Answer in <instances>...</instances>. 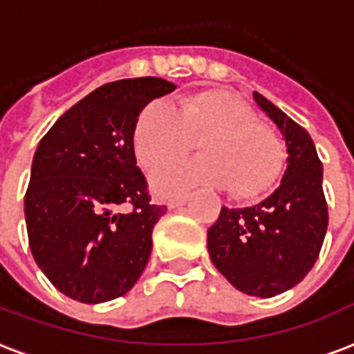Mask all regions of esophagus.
<instances>
[{
	"label": "esophagus",
	"instance_id": "esophagus-1",
	"mask_svg": "<svg viewBox=\"0 0 354 354\" xmlns=\"http://www.w3.org/2000/svg\"><path fill=\"white\" fill-rule=\"evenodd\" d=\"M187 201H189V195L174 196V198H169V201H167V207H169V209H174V207L183 206Z\"/></svg>",
	"mask_w": 354,
	"mask_h": 354
}]
</instances>
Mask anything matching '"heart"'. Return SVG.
<instances>
[{"instance_id": "obj_1", "label": "heart", "mask_w": 354, "mask_h": 354, "mask_svg": "<svg viewBox=\"0 0 354 354\" xmlns=\"http://www.w3.org/2000/svg\"><path fill=\"white\" fill-rule=\"evenodd\" d=\"M198 135L202 156L171 161L153 174L158 195H176L195 185H230L234 195L249 198L277 182L284 163L280 139L256 122L249 105L219 91L189 94L174 107L165 100L148 102L135 118L131 148L137 161L153 171Z\"/></svg>"}]
</instances>
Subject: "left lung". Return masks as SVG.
<instances>
[{"label":"left lung","mask_w":354,"mask_h":354,"mask_svg":"<svg viewBox=\"0 0 354 354\" xmlns=\"http://www.w3.org/2000/svg\"><path fill=\"white\" fill-rule=\"evenodd\" d=\"M252 96L284 137L286 171L279 187L254 206H223L207 230V252L236 290L267 299L291 290L314 267L328 213L323 165L308 131L260 93Z\"/></svg>","instance_id":"1"}]
</instances>
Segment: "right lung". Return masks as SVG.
<instances>
[{
	"instance_id": "obj_1",
	"label": "right lung",
	"mask_w": 354,
	"mask_h": 354,
	"mask_svg": "<svg viewBox=\"0 0 354 354\" xmlns=\"http://www.w3.org/2000/svg\"><path fill=\"white\" fill-rule=\"evenodd\" d=\"M174 88L161 77L102 85L40 139L24 201L29 247L48 280L74 301H113L147 267L167 207L150 202L131 129L148 102Z\"/></svg>"
}]
</instances>
